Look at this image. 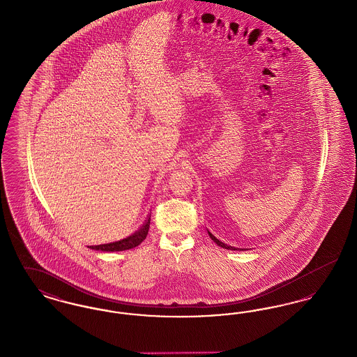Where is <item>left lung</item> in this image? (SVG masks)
Instances as JSON below:
<instances>
[{
  "instance_id": "8db88e82",
  "label": "left lung",
  "mask_w": 357,
  "mask_h": 357,
  "mask_svg": "<svg viewBox=\"0 0 357 357\" xmlns=\"http://www.w3.org/2000/svg\"><path fill=\"white\" fill-rule=\"evenodd\" d=\"M207 233H208V236H210V238L218 245V246H221V248H223V249H227V250H237L234 246H230V245H227V243H225V242H222L221 239H218V238L215 237L214 234H211L208 230H207Z\"/></svg>"
}]
</instances>
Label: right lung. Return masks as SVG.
Returning a JSON list of instances; mask_svg holds the SVG:
<instances>
[{
  "mask_svg": "<svg viewBox=\"0 0 357 357\" xmlns=\"http://www.w3.org/2000/svg\"><path fill=\"white\" fill-rule=\"evenodd\" d=\"M150 221H151V214L149 215V218L144 221V223L137 230H135L134 233H131L130 236L121 238V239L115 241V242L95 245V246H88V248L92 249V250H98V252H123V250L134 249L137 245H140L147 237L149 229H150Z\"/></svg>",
  "mask_w": 357,
  "mask_h": 357,
  "instance_id": "obj_1",
  "label": "right lung"
}]
</instances>
